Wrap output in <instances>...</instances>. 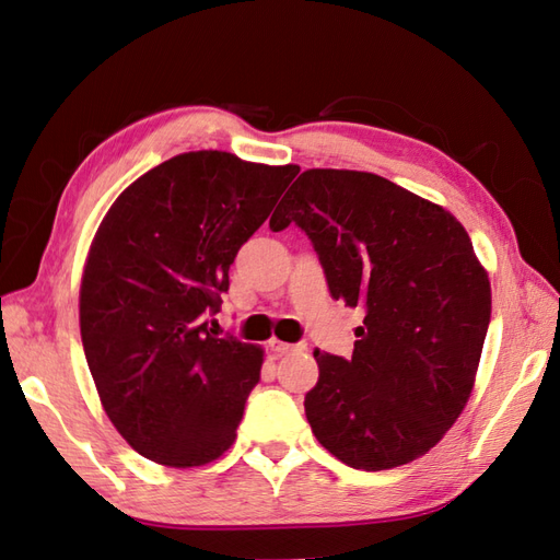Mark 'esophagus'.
<instances>
[{"mask_svg":"<svg viewBox=\"0 0 560 560\" xmlns=\"http://www.w3.org/2000/svg\"><path fill=\"white\" fill-rule=\"evenodd\" d=\"M270 349L278 351V353H294V351H304L306 345H288V342H280V339H270Z\"/></svg>","mask_w":560,"mask_h":560,"instance_id":"1","label":"esophagus"}]
</instances>
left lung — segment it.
Segmentation results:
<instances>
[{
	"mask_svg": "<svg viewBox=\"0 0 560 560\" xmlns=\"http://www.w3.org/2000/svg\"><path fill=\"white\" fill-rule=\"evenodd\" d=\"M318 254L335 299L363 311L351 359L313 351L306 399L316 440L357 470L428 454L466 406L492 290L456 218L385 177L311 168L270 215Z\"/></svg>",
	"mask_w": 560,
	"mask_h": 560,
	"instance_id": "left-lung-1",
	"label": "left lung"
}]
</instances>
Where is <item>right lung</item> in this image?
<instances>
[{"label": "right lung", "instance_id": "obj_1", "mask_svg": "<svg viewBox=\"0 0 560 560\" xmlns=\"http://www.w3.org/2000/svg\"><path fill=\"white\" fill-rule=\"evenodd\" d=\"M299 166L189 152L138 177L94 235L80 335L106 416L144 458L215 460L237 438L264 349L211 325L240 247Z\"/></svg>", "mask_w": 560, "mask_h": 560}]
</instances>
